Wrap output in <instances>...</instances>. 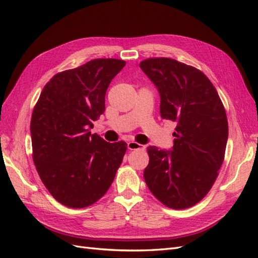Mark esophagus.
Instances as JSON below:
<instances>
[{
  "mask_svg": "<svg viewBox=\"0 0 258 258\" xmlns=\"http://www.w3.org/2000/svg\"><path fill=\"white\" fill-rule=\"evenodd\" d=\"M128 148L131 151H136V150H145V145H142L137 142H129L128 143Z\"/></svg>",
  "mask_w": 258,
  "mask_h": 258,
  "instance_id": "34e87169",
  "label": "esophagus"
}]
</instances>
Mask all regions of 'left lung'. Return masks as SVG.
Segmentation results:
<instances>
[{
    "label": "left lung",
    "instance_id": "8db88e82",
    "mask_svg": "<svg viewBox=\"0 0 258 258\" xmlns=\"http://www.w3.org/2000/svg\"><path fill=\"white\" fill-rule=\"evenodd\" d=\"M140 68L157 87L162 119L176 122L172 151L148 146V188L171 209L198 204L212 188L225 157L228 121L211 81L200 70L170 58H148Z\"/></svg>",
    "mask_w": 258,
    "mask_h": 258
}]
</instances>
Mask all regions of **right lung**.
Instances as JSON below:
<instances>
[{"mask_svg":"<svg viewBox=\"0 0 258 258\" xmlns=\"http://www.w3.org/2000/svg\"><path fill=\"white\" fill-rule=\"evenodd\" d=\"M124 64L119 59H93L57 73L33 108L34 165L51 196L66 207L82 209L102 198L127 151L126 142H105L90 132L105 111L108 85Z\"/></svg>","mask_w":258,"mask_h":258,"instance_id":"1","label":"right lung"}]
</instances>
